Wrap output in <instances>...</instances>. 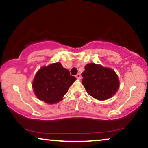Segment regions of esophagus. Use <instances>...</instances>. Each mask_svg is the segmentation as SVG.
I'll return each instance as SVG.
<instances>
[{
	"instance_id": "1",
	"label": "esophagus",
	"mask_w": 148,
	"mask_h": 148,
	"mask_svg": "<svg viewBox=\"0 0 148 148\" xmlns=\"http://www.w3.org/2000/svg\"><path fill=\"white\" fill-rule=\"evenodd\" d=\"M76 79H81V74H76Z\"/></svg>"
}]
</instances>
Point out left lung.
Wrapping results in <instances>:
<instances>
[{
  "label": "left lung",
  "mask_w": 148,
  "mask_h": 148,
  "mask_svg": "<svg viewBox=\"0 0 148 148\" xmlns=\"http://www.w3.org/2000/svg\"><path fill=\"white\" fill-rule=\"evenodd\" d=\"M82 76V84L88 94L98 100L103 101L111 98L120 86L116 73L112 69L100 64H87Z\"/></svg>",
  "instance_id": "1"
}]
</instances>
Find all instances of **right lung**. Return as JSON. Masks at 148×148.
I'll return each mask as SVG.
<instances>
[{
  "mask_svg": "<svg viewBox=\"0 0 148 148\" xmlns=\"http://www.w3.org/2000/svg\"><path fill=\"white\" fill-rule=\"evenodd\" d=\"M68 69L56 62L38 70L33 81L34 92L39 99L53 104L62 100L69 88L76 81Z\"/></svg>",
  "mask_w": 148,
  "mask_h": 148,
  "instance_id": "right-lung-1",
  "label": "right lung"
}]
</instances>
